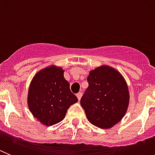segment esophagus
<instances>
[{
	"instance_id": "1",
	"label": "esophagus",
	"mask_w": 155,
	"mask_h": 155,
	"mask_svg": "<svg viewBox=\"0 0 155 155\" xmlns=\"http://www.w3.org/2000/svg\"><path fill=\"white\" fill-rule=\"evenodd\" d=\"M76 97H77L78 100H80V99H81V97H82V93H78L77 94H76Z\"/></svg>"
}]
</instances>
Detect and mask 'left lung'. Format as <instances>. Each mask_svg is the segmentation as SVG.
Wrapping results in <instances>:
<instances>
[{"label": "left lung", "mask_w": 155, "mask_h": 155, "mask_svg": "<svg viewBox=\"0 0 155 155\" xmlns=\"http://www.w3.org/2000/svg\"><path fill=\"white\" fill-rule=\"evenodd\" d=\"M87 81L80 104L88 120L102 129L111 128L122 120L129 104L124 78L114 68L101 65L90 71Z\"/></svg>", "instance_id": "1"}]
</instances>
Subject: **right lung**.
<instances>
[{
    "instance_id": "add662e5",
    "label": "right lung",
    "mask_w": 155,
    "mask_h": 155,
    "mask_svg": "<svg viewBox=\"0 0 155 155\" xmlns=\"http://www.w3.org/2000/svg\"><path fill=\"white\" fill-rule=\"evenodd\" d=\"M69 86L61 67L51 65L38 72L28 94L31 113L45 126L62 121L69 107L78 101Z\"/></svg>"
}]
</instances>
